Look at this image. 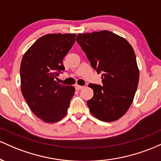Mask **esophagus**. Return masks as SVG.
I'll use <instances>...</instances> for the list:
<instances>
[{"label":"esophagus","instance_id":"34e87169","mask_svg":"<svg viewBox=\"0 0 161 161\" xmlns=\"http://www.w3.org/2000/svg\"><path fill=\"white\" fill-rule=\"evenodd\" d=\"M75 88H76V90H81L83 88V86H80V85H78V84H77V85H75Z\"/></svg>","mask_w":161,"mask_h":161}]
</instances>
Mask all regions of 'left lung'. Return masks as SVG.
<instances>
[{"label":"left lung","mask_w":161,"mask_h":161,"mask_svg":"<svg viewBox=\"0 0 161 161\" xmlns=\"http://www.w3.org/2000/svg\"><path fill=\"white\" fill-rule=\"evenodd\" d=\"M76 40L91 66L103 73V86L88 85L93 90L87 100L90 113L103 122L118 120L129 109L138 87L139 70L133 48L108 30L78 34Z\"/></svg>","instance_id":"left-lung-1"}]
</instances>
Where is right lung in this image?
I'll return each mask as SVG.
<instances>
[{"label":"right lung","instance_id":"1","mask_svg":"<svg viewBox=\"0 0 161 161\" xmlns=\"http://www.w3.org/2000/svg\"><path fill=\"white\" fill-rule=\"evenodd\" d=\"M75 34H47L37 39L23 55L20 64L21 91L36 116L55 123L68 113L75 94L73 86L58 84L63 58L75 44Z\"/></svg>","mask_w":161,"mask_h":161}]
</instances>
